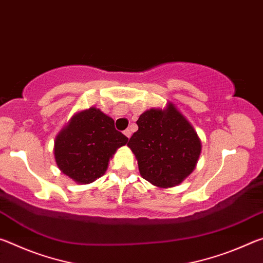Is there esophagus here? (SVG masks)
Returning a JSON list of instances; mask_svg holds the SVG:
<instances>
[{"label": "esophagus", "instance_id": "esophagus-1", "mask_svg": "<svg viewBox=\"0 0 263 263\" xmlns=\"http://www.w3.org/2000/svg\"><path fill=\"white\" fill-rule=\"evenodd\" d=\"M131 130H130V128H126V130L125 131H124V135H125L127 138H130L131 137Z\"/></svg>", "mask_w": 263, "mask_h": 263}]
</instances>
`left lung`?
<instances>
[{
  "instance_id": "obj_1",
  "label": "left lung",
  "mask_w": 263,
  "mask_h": 263,
  "mask_svg": "<svg viewBox=\"0 0 263 263\" xmlns=\"http://www.w3.org/2000/svg\"><path fill=\"white\" fill-rule=\"evenodd\" d=\"M138 131L127 142L140 175L159 188H172L191 174L202 144L193 125L173 103L151 109L137 121Z\"/></svg>"
}]
</instances>
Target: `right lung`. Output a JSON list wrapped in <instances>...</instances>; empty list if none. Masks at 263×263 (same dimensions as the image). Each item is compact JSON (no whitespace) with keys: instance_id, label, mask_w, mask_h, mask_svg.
Returning <instances> with one entry per match:
<instances>
[{"instance_id":"right-lung-1","label":"right lung","mask_w":263,"mask_h":263,"mask_svg":"<svg viewBox=\"0 0 263 263\" xmlns=\"http://www.w3.org/2000/svg\"><path fill=\"white\" fill-rule=\"evenodd\" d=\"M127 140L116 130L112 118L91 106L75 114L57 136L55 162L78 183H91L104 174L112 154Z\"/></svg>"}]
</instances>
